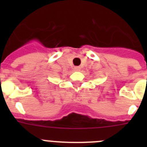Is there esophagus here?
Returning a JSON list of instances; mask_svg holds the SVG:
<instances>
[{
  "instance_id": "34e87169",
  "label": "esophagus",
  "mask_w": 147,
  "mask_h": 147,
  "mask_svg": "<svg viewBox=\"0 0 147 147\" xmlns=\"http://www.w3.org/2000/svg\"><path fill=\"white\" fill-rule=\"evenodd\" d=\"M74 71H80V69H81V68H80V67H74Z\"/></svg>"
}]
</instances>
